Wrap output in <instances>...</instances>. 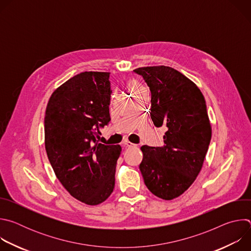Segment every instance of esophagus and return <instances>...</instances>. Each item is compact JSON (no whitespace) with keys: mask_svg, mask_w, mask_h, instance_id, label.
<instances>
[{"mask_svg":"<svg viewBox=\"0 0 251 251\" xmlns=\"http://www.w3.org/2000/svg\"><path fill=\"white\" fill-rule=\"evenodd\" d=\"M123 144H124L126 147H129V148H131V147H135V146H136L135 144H133V143H131V142H129V141H124V142H123Z\"/></svg>","mask_w":251,"mask_h":251,"instance_id":"obj_1","label":"esophagus"}]
</instances>
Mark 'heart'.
<instances>
[{
    "mask_svg": "<svg viewBox=\"0 0 251 251\" xmlns=\"http://www.w3.org/2000/svg\"><path fill=\"white\" fill-rule=\"evenodd\" d=\"M130 88H131L132 92H135V91L139 90V86L137 85V83H136V82H131V84H130Z\"/></svg>",
    "mask_w": 251,
    "mask_h": 251,
    "instance_id": "1",
    "label": "heart"
}]
</instances>
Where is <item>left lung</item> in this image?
I'll return each instance as SVG.
<instances>
[{
    "instance_id": "1",
    "label": "left lung",
    "mask_w": 251,
    "mask_h": 251,
    "mask_svg": "<svg viewBox=\"0 0 251 251\" xmlns=\"http://www.w3.org/2000/svg\"><path fill=\"white\" fill-rule=\"evenodd\" d=\"M151 91V119L165 126L162 147H141L139 166L149 191L163 200L185 193L201 170L211 139L205 100L199 87L170 66L140 67Z\"/></svg>"
}]
</instances>
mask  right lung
Listing matches in <instances>:
<instances>
[{"instance_id": "obj_1", "label": "right lung", "mask_w": 251, "mask_h": 251, "mask_svg": "<svg viewBox=\"0 0 251 251\" xmlns=\"http://www.w3.org/2000/svg\"><path fill=\"white\" fill-rule=\"evenodd\" d=\"M108 73L85 71L50 96L45 116V144L56 177L76 200L96 205L115 186L119 145L98 142L100 128L111 118Z\"/></svg>"}]
</instances>
